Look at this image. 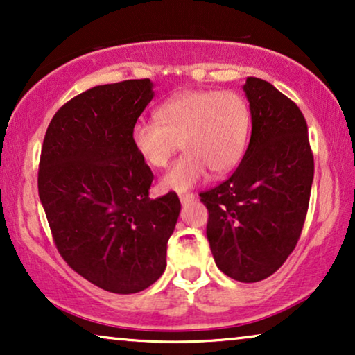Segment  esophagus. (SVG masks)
Returning <instances> with one entry per match:
<instances>
[{
	"label": "esophagus",
	"mask_w": 355,
	"mask_h": 355,
	"mask_svg": "<svg viewBox=\"0 0 355 355\" xmlns=\"http://www.w3.org/2000/svg\"><path fill=\"white\" fill-rule=\"evenodd\" d=\"M179 200H181L182 205H189V203L196 200V196L192 192H186V193H179Z\"/></svg>",
	"instance_id": "34e87169"
}]
</instances>
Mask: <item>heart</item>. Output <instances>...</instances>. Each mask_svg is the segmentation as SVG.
Returning a JSON list of instances; mask_svg holds the SVG:
<instances>
[{
  "label": "heart",
  "instance_id": "obj_1",
  "mask_svg": "<svg viewBox=\"0 0 355 355\" xmlns=\"http://www.w3.org/2000/svg\"><path fill=\"white\" fill-rule=\"evenodd\" d=\"M250 110L234 90H189L157 110V121L139 119L130 130L135 152L148 166L166 168L178 150L186 157L162 179L163 191H187L210 171L226 174L244 157Z\"/></svg>",
  "mask_w": 355,
  "mask_h": 355
}]
</instances>
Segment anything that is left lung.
<instances>
[{
  "mask_svg": "<svg viewBox=\"0 0 355 355\" xmlns=\"http://www.w3.org/2000/svg\"><path fill=\"white\" fill-rule=\"evenodd\" d=\"M252 135L230 179L200 192L215 263L241 283L268 278L297 244L309 210L313 153L299 106L270 82L247 77Z\"/></svg>",
  "mask_w": 355,
  "mask_h": 355,
  "instance_id": "1",
  "label": "left lung"
}]
</instances>
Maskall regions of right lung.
I'll return each instance as SVG.
<instances>
[{"mask_svg":"<svg viewBox=\"0 0 355 355\" xmlns=\"http://www.w3.org/2000/svg\"><path fill=\"white\" fill-rule=\"evenodd\" d=\"M150 79L96 85L62 105L48 125L38 196L62 259L82 278L114 294L152 286L181 202L150 198L153 173L130 130L153 98Z\"/></svg>","mask_w":355,"mask_h":355,"instance_id":"add662e5","label":"right lung"}]
</instances>
